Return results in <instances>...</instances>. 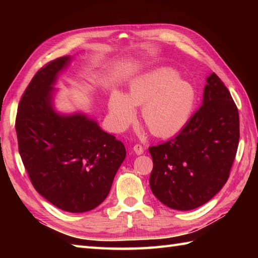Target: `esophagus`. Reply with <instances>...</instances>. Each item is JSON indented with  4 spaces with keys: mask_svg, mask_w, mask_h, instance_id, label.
<instances>
[{
    "mask_svg": "<svg viewBox=\"0 0 258 258\" xmlns=\"http://www.w3.org/2000/svg\"><path fill=\"white\" fill-rule=\"evenodd\" d=\"M133 151L135 152V154H138V155H141V154H143V153H144L143 146H142L141 144H136V145H134V147H133Z\"/></svg>",
    "mask_w": 258,
    "mask_h": 258,
    "instance_id": "obj_1",
    "label": "esophagus"
}]
</instances>
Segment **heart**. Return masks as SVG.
<instances>
[{
    "label": "heart",
    "mask_w": 258,
    "mask_h": 258,
    "mask_svg": "<svg viewBox=\"0 0 258 258\" xmlns=\"http://www.w3.org/2000/svg\"><path fill=\"white\" fill-rule=\"evenodd\" d=\"M196 90L190 82L179 79L171 68H158L131 82L124 94L113 92L108 100V120L114 131L123 130L141 107V118L150 132L168 138L180 132L191 117Z\"/></svg>",
    "instance_id": "1"
}]
</instances>
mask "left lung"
Listing matches in <instances>:
<instances>
[{
  "mask_svg": "<svg viewBox=\"0 0 258 258\" xmlns=\"http://www.w3.org/2000/svg\"><path fill=\"white\" fill-rule=\"evenodd\" d=\"M203 105L165 143L151 146L150 186L164 205L194 210L212 200L229 177L239 140L236 104L215 73L206 79Z\"/></svg>",
  "mask_w": 258,
  "mask_h": 258,
  "instance_id": "obj_1",
  "label": "left lung"
}]
</instances>
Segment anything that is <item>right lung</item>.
Masks as SVG:
<instances>
[{
	"label": "right lung",
	"mask_w": 258,
	"mask_h": 258,
	"mask_svg": "<svg viewBox=\"0 0 258 258\" xmlns=\"http://www.w3.org/2000/svg\"><path fill=\"white\" fill-rule=\"evenodd\" d=\"M71 62L62 56L37 71L19 104L15 130L31 183L54 206L83 213L106 199L125 146L94 119L53 108V85Z\"/></svg>",
	"instance_id": "right-lung-1"
}]
</instances>
